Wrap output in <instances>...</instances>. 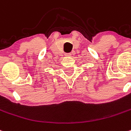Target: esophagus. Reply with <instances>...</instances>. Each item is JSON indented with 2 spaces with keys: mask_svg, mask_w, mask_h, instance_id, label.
I'll use <instances>...</instances> for the list:
<instances>
[{
  "mask_svg": "<svg viewBox=\"0 0 131 131\" xmlns=\"http://www.w3.org/2000/svg\"><path fill=\"white\" fill-rule=\"evenodd\" d=\"M66 56H71V53H65Z\"/></svg>",
  "mask_w": 131,
  "mask_h": 131,
  "instance_id": "obj_1",
  "label": "esophagus"
}]
</instances>
